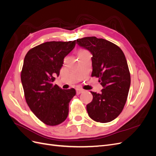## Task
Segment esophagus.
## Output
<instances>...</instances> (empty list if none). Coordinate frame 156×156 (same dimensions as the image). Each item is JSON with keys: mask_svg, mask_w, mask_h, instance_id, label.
I'll list each match as a JSON object with an SVG mask.
<instances>
[{"mask_svg": "<svg viewBox=\"0 0 156 156\" xmlns=\"http://www.w3.org/2000/svg\"><path fill=\"white\" fill-rule=\"evenodd\" d=\"M83 92H84V90H83V89H81V88H77L76 89V93H77V95H79V94H80L83 93Z\"/></svg>", "mask_w": 156, "mask_h": 156, "instance_id": "34e87169", "label": "esophagus"}]
</instances>
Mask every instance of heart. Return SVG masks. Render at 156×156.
Wrapping results in <instances>:
<instances>
[{"label": "heart", "instance_id": "1", "mask_svg": "<svg viewBox=\"0 0 156 156\" xmlns=\"http://www.w3.org/2000/svg\"><path fill=\"white\" fill-rule=\"evenodd\" d=\"M88 52L87 51H86V50H81V51H80L79 52V55H81V54H88Z\"/></svg>", "mask_w": 156, "mask_h": 156}]
</instances>
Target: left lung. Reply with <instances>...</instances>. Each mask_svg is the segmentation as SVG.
I'll list each match as a JSON object with an SVG mask.
<instances>
[{
	"label": "left lung",
	"instance_id": "left-lung-1",
	"mask_svg": "<svg viewBox=\"0 0 156 156\" xmlns=\"http://www.w3.org/2000/svg\"><path fill=\"white\" fill-rule=\"evenodd\" d=\"M77 44L92 55L91 76L98 77L103 87L100 94L91 92L88 114L96 122H109L120 114L128 95L131 77L125 55L119 46L95 36L77 39Z\"/></svg>",
	"mask_w": 156,
	"mask_h": 156
}]
</instances>
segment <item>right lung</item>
Wrapping results in <instances>:
<instances>
[{"label":"right lung","instance_id":"right-lung-1","mask_svg":"<svg viewBox=\"0 0 156 156\" xmlns=\"http://www.w3.org/2000/svg\"><path fill=\"white\" fill-rule=\"evenodd\" d=\"M76 41H48L27 53L21 73L25 100L30 110L44 124L56 126L68 117L69 103L76 94L53 85L64 58L75 48Z\"/></svg>","mask_w":156,"mask_h":156}]
</instances>
